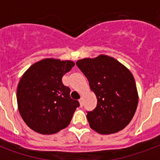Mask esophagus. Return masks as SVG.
<instances>
[{
    "label": "esophagus",
    "instance_id": "1",
    "mask_svg": "<svg viewBox=\"0 0 160 160\" xmlns=\"http://www.w3.org/2000/svg\"><path fill=\"white\" fill-rule=\"evenodd\" d=\"M79 102H80V106H83V98H80V99L79 100Z\"/></svg>",
    "mask_w": 160,
    "mask_h": 160
}]
</instances>
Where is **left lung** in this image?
<instances>
[{"mask_svg":"<svg viewBox=\"0 0 160 160\" xmlns=\"http://www.w3.org/2000/svg\"><path fill=\"white\" fill-rule=\"evenodd\" d=\"M76 65L98 99L96 108L87 112L90 127L102 134L123 129L132 120L138 104L137 88L130 71L105 55L79 60Z\"/></svg>","mask_w":160,"mask_h":160,"instance_id":"obj_1","label":"left lung"}]
</instances>
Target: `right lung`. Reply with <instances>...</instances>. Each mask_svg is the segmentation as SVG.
<instances>
[{"label":"right lung","instance_id":"1","mask_svg":"<svg viewBox=\"0 0 160 160\" xmlns=\"http://www.w3.org/2000/svg\"><path fill=\"white\" fill-rule=\"evenodd\" d=\"M74 66L72 61L41 60L26 70L17 88L21 118L32 130L56 134L68 126L80 103L70 98L62 78Z\"/></svg>","mask_w":160,"mask_h":160}]
</instances>
